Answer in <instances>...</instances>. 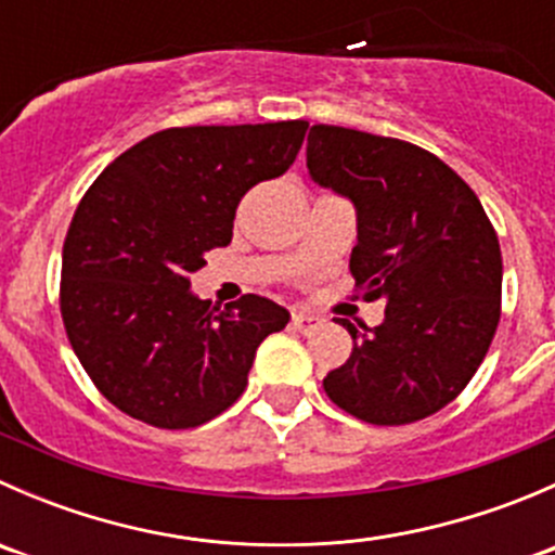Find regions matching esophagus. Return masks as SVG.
Segmentation results:
<instances>
[{
  "label": "esophagus",
  "mask_w": 555,
  "mask_h": 555,
  "mask_svg": "<svg viewBox=\"0 0 555 555\" xmlns=\"http://www.w3.org/2000/svg\"><path fill=\"white\" fill-rule=\"evenodd\" d=\"M293 324H295V330H300V333H311V330H317L319 324H322V319H319L317 313H311L306 309H295L293 311Z\"/></svg>",
  "instance_id": "obj_1"
}]
</instances>
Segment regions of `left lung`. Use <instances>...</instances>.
I'll use <instances>...</instances> for the list:
<instances>
[{
	"instance_id": "8db88e82",
	"label": "left lung",
	"mask_w": 555,
	"mask_h": 555,
	"mask_svg": "<svg viewBox=\"0 0 555 555\" xmlns=\"http://www.w3.org/2000/svg\"><path fill=\"white\" fill-rule=\"evenodd\" d=\"M306 166L354 204L351 276L367 300L386 298L378 327L338 319L354 349L324 391L378 427L433 416L469 384L500 324L494 225L456 171L402 139L313 126Z\"/></svg>"
}]
</instances>
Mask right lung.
Here are the masks:
<instances>
[{"label":"right lung","instance_id":"obj_1","mask_svg":"<svg viewBox=\"0 0 555 555\" xmlns=\"http://www.w3.org/2000/svg\"><path fill=\"white\" fill-rule=\"evenodd\" d=\"M306 120L166 128L112 160L66 231L61 319L106 400L158 429L211 422L246 389L255 351L289 311L260 295L225 309L190 293L233 238L238 201L282 177Z\"/></svg>","mask_w":555,"mask_h":555}]
</instances>
